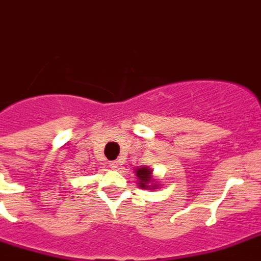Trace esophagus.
<instances>
[{
  "label": "esophagus",
  "mask_w": 261,
  "mask_h": 261,
  "mask_svg": "<svg viewBox=\"0 0 261 261\" xmlns=\"http://www.w3.org/2000/svg\"><path fill=\"white\" fill-rule=\"evenodd\" d=\"M118 166H119V161L111 162V167H113V168H118Z\"/></svg>",
  "instance_id": "obj_1"
}]
</instances>
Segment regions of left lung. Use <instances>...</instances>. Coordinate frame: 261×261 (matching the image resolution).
<instances>
[{
  "label": "left lung",
  "mask_w": 261,
  "mask_h": 261,
  "mask_svg": "<svg viewBox=\"0 0 261 261\" xmlns=\"http://www.w3.org/2000/svg\"><path fill=\"white\" fill-rule=\"evenodd\" d=\"M150 174H151V171H148L146 167L139 168V170H138L137 176L142 180V183H139V186H141V187L147 188V186L144 185V183H146V181H148V179H150ZM148 188H150V186H148Z\"/></svg>",
  "instance_id": "8db88e82"
}]
</instances>
